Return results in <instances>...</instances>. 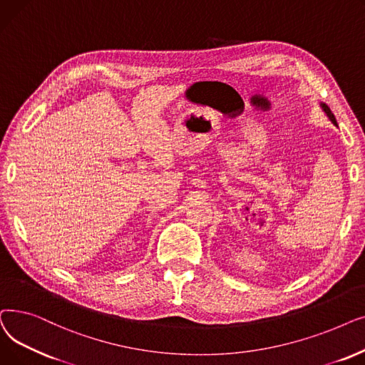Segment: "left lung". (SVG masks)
I'll return each mask as SVG.
<instances>
[{"label": "left lung", "instance_id": "1", "mask_svg": "<svg viewBox=\"0 0 365 365\" xmlns=\"http://www.w3.org/2000/svg\"><path fill=\"white\" fill-rule=\"evenodd\" d=\"M322 108H324V111L327 113V115L329 117V120L333 121V123L337 126V121H336V117H334V114L331 113V110H329V107L328 106H325V103H322Z\"/></svg>", "mask_w": 365, "mask_h": 365}]
</instances>
